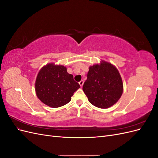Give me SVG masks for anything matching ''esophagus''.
Returning <instances> with one entry per match:
<instances>
[{"instance_id": "34e87169", "label": "esophagus", "mask_w": 158, "mask_h": 158, "mask_svg": "<svg viewBox=\"0 0 158 158\" xmlns=\"http://www.w3.org/2000/svg\"><path fill=\"white\" fill-rule=\"evenodd\" d=\"M79 84H80V85L81 87H82V85H83V84H84V81L83 80H81L80 82H79Z\"/></svg>"}]
</instances>
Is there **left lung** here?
<instances>
[{
    "instance_id": "8db88e82",
    "label": "left lung",
    "mask_w": 158,
    "mask_h": 158,
    "mask_svg": "<svg viewBox=\"0 0 158 158\" xmlns=\"http://www.w3.org/2000/svg\"><path fill=\"white\" fill-rule=\"evenodd\" d=\"M82 89L93 106L107 109L121 98L123 83L115 66L102 60L99 64L89 66Z\"/></svg>"
}]
</instances>
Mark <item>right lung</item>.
<instances>
[{
  "mask_svg": "<svg viewBox=\"0 0 158 158\" xmlns=\"http://www.w3.org/2000/svg\"><path fill=\"white\" fill-rule=\"evenodd\" d=\"M69 74L65 66L49 63L37 74L35 89L37 98L47 106L56 108L64 106L71 100L74 93L80 88Z\"/></svg>",
  "mask_w": 158,
  "mask_h": 158,
  "instance_id": "1",
  "label": "right lung"
}]
</instances>
